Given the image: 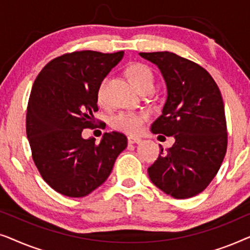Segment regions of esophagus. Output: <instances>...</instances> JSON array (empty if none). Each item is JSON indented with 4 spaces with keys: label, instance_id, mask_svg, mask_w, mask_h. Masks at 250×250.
<instances>
[{
    "label": "esophagus",
    "instance_id": "1",
    "mask_svg": "<svg viewBox=\"0 0 250 250\" xmlns=\"http://www.w3.org/2000/svg\"><path fill=\"white\" fill-rule=\"evenodd\" d=\"M127 141H128L129 145H134V143H140V142H141V139L136 138V136L129 135V136H127Z\"/></svg>",
    "mask_w": 250,
    "mask_h": 250
}]
</instances>
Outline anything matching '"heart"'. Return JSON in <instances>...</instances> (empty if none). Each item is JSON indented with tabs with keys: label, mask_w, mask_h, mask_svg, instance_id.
I'll return each mask as SVG.
<instances>
[{
	"label": "heart",
	"mask_w": 250,
	"mask_h": 250,
	"mask_svg": "<svg viewBox=\"0 0 250 250\" xmlns=\"http://www.w3.org/2000/svg\"><path fill=\"white\" fill-rule=\"evenodd\" d=\"M125 73L132 82V84L138 88L140 92L153 88V74L151 69L145 63L133 62L128 64L125 69ZM107 78H104L97 88V101L99 104H104V92L107 85ZM149 116L146 112H119L112 116L110 119V125L112 128L122 131L128 134H136L141 132L145 123L148 121Z\"/></svg>",
	"instance_id": "heart-1"
}]
</instances>
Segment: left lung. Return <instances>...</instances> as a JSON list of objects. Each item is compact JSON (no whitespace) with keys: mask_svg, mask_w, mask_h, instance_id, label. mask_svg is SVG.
Instances as JSON below:
<instances>
[{"mask_svg":"<svg viewBox=\"0 0 250 250\" xmlns=\"http://www.w3.org/2000/svg\"><path fill=\"white\" fill-rule=\"evenodd\" d=\"M155 63L167 86L163 114L152 123L155 134L174 136V145L148 168L151 182L176 199L197 196L220 169L228 146L227 121L220 88L206 69L167 52H141Z\"/></svg>","mask_w":250,"mask_h":250,"instance_id":"obj_1","label":"left lung"}]
</instances>
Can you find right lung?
<instances>
[{
    "label": "right lung",
    "instance_id": "obj_1",
    "mask_svg": "<svg viewBox=\"0 0 250 250\" xmlns=\"http://www.w3.org/2000/svg\"><path fill=\"white\" fill-rule=\"evenodd\" d=\"M124 52L76 51L51 60L34 82L26 115L32 156L43 180L63 196L81 198L110 175L127 146L118 132L104 133L100 143L83 139L94 127L97 88Z\"/></svg>",
    "mask_w": 250,
    "mask_h": 250
}]
</instances>
